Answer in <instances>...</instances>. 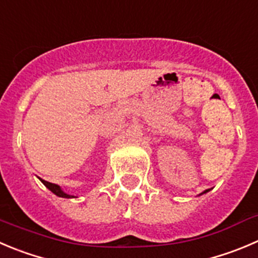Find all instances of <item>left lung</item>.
I'll return each mask as SVG.
<instances>
[{
  "instance_id": "left-lung-1",
  "label": "left lung",
  "mask_w": 258,
  "mask_h": 258,
  "mask_svg": "<svg viewBox=\"0 0 258 258\" xmlns=\"http://www.w3.org/2000/svg\"><path fill=\"white\" fill-rule=\"evenodd\" d=\"M207 191H208V190H207ZM207 191H205V192H207Z\"/></svg>"
}]
</instances>
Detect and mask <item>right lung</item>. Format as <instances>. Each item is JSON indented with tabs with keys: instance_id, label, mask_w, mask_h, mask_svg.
Returning a JSON list of instances; mask_svg holds the SVG:
<instances>
[{
	"instance_id": "1",
	"label": "right lung",
	"mask_w": 258,
	"mask_h": 258,
	"mask_svg": "<svg viewBox=\"0 0 258 258\" xmlns=\"http://www.w3.org/2000/svg\"><path fill=\"white\" fill-rule=\"evenodd\" d=\"M40 180H41V178H40ZM41 182H43L44 185H45L46 187H48L49 190L51 191V192L55 194V195L59 196V198H67V199H70V198H75V196H73V195H68V194L63 192L62 188H60L59 186H58V185H55V183L48 182V181H45V180H41Z\"/></svg>"
}]
</instances>
